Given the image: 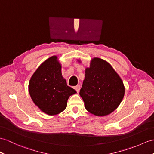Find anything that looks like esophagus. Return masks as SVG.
Listing matches in <instances>:
<instances>
[{"instance_id":"1","label":"esophagus","mask_w":154,"mask_h":154,"mask_svg":"<svg viewBox=\"0 0 154 154\" xmlns=\"http://www.w3.org/2000/svg\"><path fill=\"white\" fill-rule=\"evenodd\" d=\"M74 89H75V90H76V92H77V93H78V92L80 91V85H77V86H76V87L74 88Z\"/></svg>"}]
</instances>
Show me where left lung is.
<instances>
[{
    "mask_svg": "<svg viewBox=\"0 0 154 154\" xmlns=\"http://www.w3.org/2000/svg\"><path fill=\"white\" fill-rule=\"evenodd\" d=\"M78 62L82 63L80 59ZM85 72L80 95L85 109L100 117L111 114L119 106L125 95L122 78L109 63L99 57L91 60Z\"/></svg>",
    "mask_w": 154,
    "mask_h": 154,
    "instance_id": "left-lung-1",
    "label": "left lung"
}]
</instances>
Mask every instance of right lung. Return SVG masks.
Returning a JSON list of instances; mask_svg holds the SVG:
<instances>
[{
	"label": "right lung",
	"instance_id": "add662e5",
	"mask_svg": "<svg viewBox=\"0 0 154 154\" xmlns=\"http://www.w3.org/2000/svg\"><path fill=\"white\" fill-rule=\"evenodd\" d=\"M28 87L33 103L49 116L62 112L66 108L69 97L76 93L67 85L62 76L61 64L56 55L49 57L38 67Z\"/></svg>",
	"mask_w": 154,
	"mask_h": 154
}]
</instances>
